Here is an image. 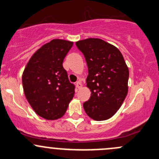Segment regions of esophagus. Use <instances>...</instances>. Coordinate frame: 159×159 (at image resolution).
I'll return each mask as SVG.
<instances>
[{"label": "esophagus", "mask_w": 159, "mask_h": 159, "mask_svg": "<svg viewBox=\"0 0 159 159\" xmlns=\"http://www.w3.org/2000/svg\"><path fill=\"white\" fill-rule=\"evenodd\" d=\"M81 87H82V84H81V83L80 82V81H77V82H76V88H78V89H81Z\"/></svg>", "instance_id": "obj_1"}]
</instances>
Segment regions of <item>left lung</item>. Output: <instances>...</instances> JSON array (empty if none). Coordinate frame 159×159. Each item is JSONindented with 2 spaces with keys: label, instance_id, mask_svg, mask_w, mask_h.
Here are the masks:
<instances>
[{
  "label": "left lung",
  "instance_id": "8db88e82",
  "mask_svg": "<svg viewBox=\"0 0 159 159\" xmlns=\"http://www.w3.org/2000/svg\"><path fill=\"white\" fill-rule=\"evenodd\" d=\"M88 68L87 87L91 98L84 111L97 121L110 119L116 113L128 92L129 69L123 55L113 45L98 38L76 42Z\"/></svg>",
  "mask_w": 159,
  "mask_h": 159
}]
</instances>
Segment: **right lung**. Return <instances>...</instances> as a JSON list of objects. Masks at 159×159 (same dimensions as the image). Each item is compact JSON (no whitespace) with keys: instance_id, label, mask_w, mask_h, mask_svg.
Masks as SVG:
<instances>
[{"instance_id":"1","label":"right lung","mask_w":159,"mask_h":159,"mask_svg":"<svg viewBox=\"0 0 159 159\" xmlns=\"http://www.w3.org/2000/svg\"><path fill=\"white\" fill-rule=\"evenodd\" d=\"M73 42L52 39L42 46L28 61L22 76L23 91L33 110L54 120L66 112L75 94L62 63Z\"/></svg>"}]
</instances>
